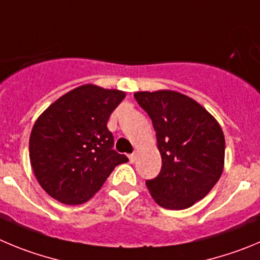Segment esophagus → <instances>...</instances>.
<instances>
[{
	"instance_id": "34e87169",
	"label": "esophagus",
	"mask_w": 260,
	"mask_h": 260,
	"mask_svg": "<svg viewBox=\"0 0 260 260\" xmlns=\"http://www.w3.org/2000/svg\"><path fill=\"white\" fill-rule=\"evenodd\" d=\"M136 160H137V152H133V154L129 155V161L133 164Z\"/></svg>"
}]
</instances>
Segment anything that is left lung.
I'll use <instances>...</instances> for the list:
<instances>
[{
	"instance_id": "8db88e82",
	"label": "left lung",
	"mask_w": 260,
	"mask_h": 260,
	"mask_svg": "<svg viewBox=\"0 0 260 260\" xmlns=\"http://www.w3.org/2000/svg\"><path fill=\"white\" fill-rule=\"evenodd\" d=\"M151 118L161 171L146 181L152 199L166 209L192 207L209 193L224 167V135L217 119L191 97L169 89L136 92Z\"/></svg>"
}]
</instances>
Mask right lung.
<instances>
[{
    "label": "right lung",
    "mask_w": 260,
    "mask_h": 260,
    "mask_svg": "<svg viewBox=\"0 0 260 260\" xmlns=\"http://www.w3.org/2000/svg\"><path fill=\"white\" fill-rule=\"evenodd\" d=\"M125 93L83 84L62 94L36 120L29 157L41 187L60 203L79 205L103 187L125 155L113 150L109 116Z\"/></svg>",
    "instance_id": "right-lung-1"
}]
</instances>
